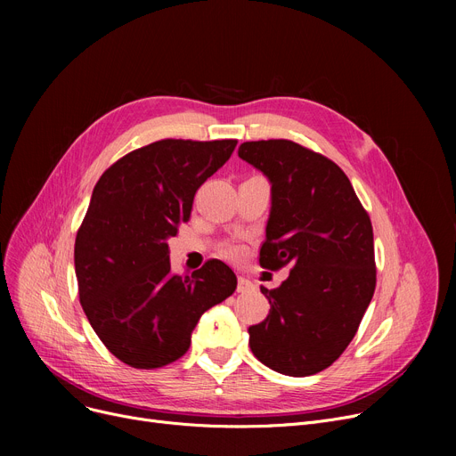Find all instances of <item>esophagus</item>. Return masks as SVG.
Returning <instances> with one entry per match:
<instances>
[{
    "label": "esophagus",
    "mask_w": 456,
    "mask_h": 456,
    "mask_svg": "<svg viewBox=\"0 0 456 456\" xmlns=\"http://www.w3.org/2000/svg\"><path fill=\"white\" fill-rule=\"evenodd\" d=\"M253 289V282L249 281V279H246V277H238V286H236V290L238 292H248V290H251Z\"/></svg>",
    "instance_id": "esophagus-1"
}]
</instances>
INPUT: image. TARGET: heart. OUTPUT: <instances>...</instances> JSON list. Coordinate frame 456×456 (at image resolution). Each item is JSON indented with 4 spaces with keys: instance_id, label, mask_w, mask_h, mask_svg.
Segmentation results:
<instances>
[{
    "instance_id": "b5f03b06",
    "label": "heart",
    "mask_w": 456,
    "mask_h": 456,
    "mask_svg": "<svg viewBox=\"0 0 456 456\" xmlns=\"http://www.w3.org/2000/svg\"><path fill=\"white\" fill-rule=\"evenodd\" d=\"M232 253H236V251H234V249H232Z\"/></svg>"
}]
</instances>
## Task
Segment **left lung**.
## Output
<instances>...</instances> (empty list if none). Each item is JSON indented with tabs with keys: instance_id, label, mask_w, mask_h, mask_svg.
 I'll use <instances>...</instances> for the list:
<instances>
[{
	"instance_id": "left-lung-1",
	"label": "left lung",
	"mask_w": 456,
	"mask_h": 456,
	"mask_svg": "<svg viewBox=\"0 0 456 456\" xmlns=\"http://www.w3.org/2000/svg\"><path fill=\"white\" fill-rule=\"evenodd\" d=\"M238 157L272 184L260 266H292L279 289H260L272 308L249 347L277 373L314 375L346 351L373 297L370 216L340 167L296 142H244Z\"/></svg>"
}]
</instances>
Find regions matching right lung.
Returning a JSON list of instances; mask_svg holds the SVG:
<instances>
[{"instance_id":"obj_1","label":"right lung","mask_w":456,"mask_h":456,"mask_svg":"<svg viewBox=\"0 0 456 456\" xmlns=\"http://www.w3.org/2000/svg\"><path fill=\"white\" fill-rule=\"evenodd\" d=\"M234 148L236 140H159L94 186L74 251L79 301L105 347L133 368L177 361L205 310L236 290V275L216 258L191 277L174 275L167 249L198 188Z\"/></svg>"}]
</instances>
